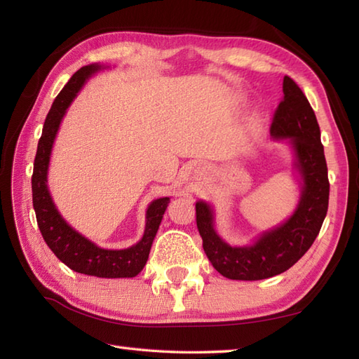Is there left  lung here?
<instances>
[{"mask_svg":"<svg viewBox=\"0 0 359 359\" xmlns=\"http://www.w3.org/2000/svg\"><path fill=\"white\" fill-rule=\"evenodd\" d=\"M282 97L273 114V139H288L294 168L302 177L301 199L284 224L262 233L247 247H231L215 230V212L205 202L196 203V222L203 251L212 266L228 279L259 280L287 271L307 253L321 230L329 208V175L321 131L301 88L285 75Z\"/></svg>","mask_w":359,"mask_h":359,"instance_id":"1","label":"left lung"}]
</instances>
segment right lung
<instances>
[{"label": "right lung", "mask_w": 359, "mask_h": 359, "mask_svg": "<svg viewBox=\"0 0 359 359\" xmlns=\"http://www.w3.org/2000/svg\"><path fill=\"white\" fill-rule=\"evenodd\" d=\"M102 69L100 65L83 66L75 72L67 85L62 89L52 103V108L44 120L43 134L36 148L32 174V202L36 224L48 247L60 261L71 270L97 278H134L148 261L152 241L156 238L158 225L162 222L170 197H162L151 202L147 210V225L142 241L126 250H104L86 239L66 222L60 215L48 189V168L53 140L60 123L72 100L85 81Z\"/></svg>", "instance_id": "add662e5"}]
</instances>
